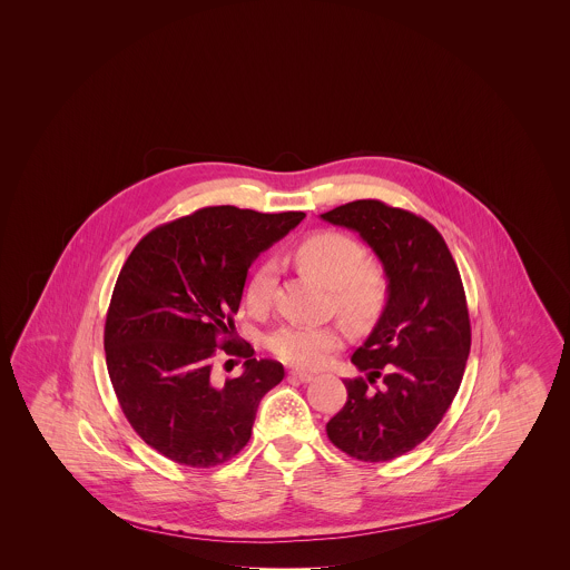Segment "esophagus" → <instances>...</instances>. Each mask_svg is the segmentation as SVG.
Listing matches in <instances>:
<instances>
[{
    "label": "esophagus",
    "mask_w": 570,
    "mask_h": 570,
    "mask_svg": "<svg viewBox=\"0 0 570 570\" xmlns=\"http://www.w3.org/2000/svg\"><path fill=\"white\" fill-rule=\"evenodd\" d=\"M288 376H291V379L301 380V382H309V380H314V374L303 372V370H293V372H288Z\"/></svg>",
    "instance_id": "34e87169"
}]
</instances>
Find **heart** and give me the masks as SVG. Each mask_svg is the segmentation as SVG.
Listing matches in <instances>:
<instances>
[{
	"instance_id": "1",
	"label": "heart",
	"mask_w": 570,
	"mask_h": 570,
	"mask_svg": "<svg viewBox=\"0 0 570 570\" xmlns=\"http://www.w3.org/2000/svg\"><path fill=\"white\" fill-rule=\"evenodd\" d=\"M363 252L348 235L321 230L297 245V261L305 272L316 275L333 293V303L342 316L356 325L372 323L389 295V282L379 263L361 261ZM275 293L272 263L258 265L245 288V301L254 312H265ZM344 342L340 325L282 326L269 337L272 353L297 367H321L326 356Z\"/></svg>"
}]
</instances>
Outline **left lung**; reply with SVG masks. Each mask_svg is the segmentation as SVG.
I'll return each mask as SVG.
<instances>
[{
	"mask_svg": "<svg viewBox=\"0 0 570 570\" xmlns=\"http://www.w3.org/2000/svg\"><path fill=\"white\" fill-rule=\"evenodd\" d=\"M321 217L358 233L389 282L379 323L353 354L365 379L344 380L348 402L326 435L354 460H395L434 432L460 391L470 354L460 269L434 226L404 209L354 200Z\"/></svg>",
	"mask_w": 570,
	"mask_h": 570,
	"instance_id": "8db88e82",
	"label": "left lung"
}]
</instances>
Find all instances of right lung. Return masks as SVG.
Segmentation results:
<instances>
[{
	"mask_svg": "<svg viewBox=\"0 0 570 570\" xmlns=\"http://www.w3.org/2000/svg\"><path fill=\"white\" fill-rule=\"evenodd\" d=\"M303 217L205 207L145 235L121 267L105 326L107 367L126 419L164 458L214 468L247 444L284 367L235 346L233 316L252 263ZM217 347L245 356L242 377L213 379Z\"/></svg>",
	"mask_w": 570,
	"mask_h": 570,
	"instance_id": "obj_1",
	"label": "right lung"
}]
</instances>
